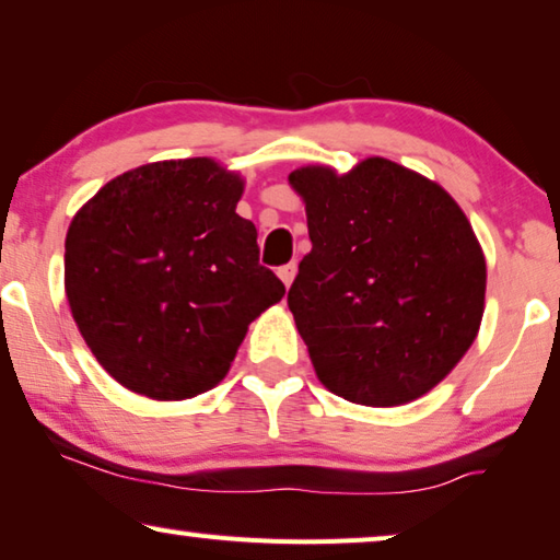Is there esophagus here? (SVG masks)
Here are the masks:
<instances>
[{
    "mask_svg": "<svg viewBox=\"0 0 560 560\" xmlns=\"http://www.w3.org/2000/svg\"><path fill=\"white\" fill-rule=\"evenodd\" d=\"M295 272H298V268L295 265H282V268H278V278L285 282V288H290L292 285V280H295Z\"/></svg>",
    "mask_w": 560,
    "mask_h": 560,
    "instance_id": "1",
    "label": "esophagus"
}]
</instances>
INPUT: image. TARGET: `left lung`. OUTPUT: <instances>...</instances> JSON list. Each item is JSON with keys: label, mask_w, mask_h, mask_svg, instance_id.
<instances>
[{"label": "left lung", "mask_w": 560, "mask_h": 560, "mask_svg": "<svg viewBox=\"0 0 560 560\" xmlns=\"http://www.w3.org/2000/svg\"><path fill=\"white\" fill-rule=\"evenodd\" d=\"M313 243L288 292L315 375L358 406L418 400L460 363L486 310V255L441 185L385 158L292 170Z\"/></svg>", "instance_id": "left-lung-1"}]
</instances>
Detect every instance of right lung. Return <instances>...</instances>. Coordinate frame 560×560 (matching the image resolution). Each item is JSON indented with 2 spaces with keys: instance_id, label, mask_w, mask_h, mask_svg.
<instances>
[{
  "instance_id": "add662e5",
  "label": "right lung",
  "mask_w": 560,
  "mask_h": 560,
  "mask_svg": "<svg viewBox=\"0 0 560 560\" xmlns=\"http://www.w3.org/2000/svg\"><path fill=\"white\" fill-rule=\"evenodd\" d=\"M237 170L212 158L127 170L90 197L65 240V292L97 363L127 390L187 400L228 375L247 328L285 285L257 262L235 212Z\"/></svg>"
}]
</instances>
